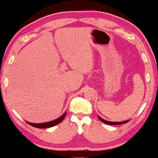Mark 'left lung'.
Returning a JSON list of instances; mask_svg holds the SVG:
<instances>
[{
	"label": "left lung",
	"mask_w": 158,
	"mask_h": 158,
	"mask_svg": "<svg viewBox=\"0 0 158 158\" xmlns=\"http://www.w3.org/2000/svg\"><path fill=\"white\" fill-rule=\"evenodd\" d=\"M99 117V120L101 121V122L106 123V124H108V125H121V124H125V123H128L129 120H126V121H124V122H109V121H107V120H105V119H103L102 118H101L100 117Z\"/></svg>",
	"instance_id": "left-lung-1"
}]
</instances>
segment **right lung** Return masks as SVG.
<instances>
[{
	"label": "right lung",
	"mask_w": 158,
	"mask_h": 158,
	"mask_svg": "<svg viewBox=\"0 0 158 158\" xmlns=\"http://www.w3.org/2000/svg\"><path fill=\"white\" fill-rule=\"evenodd\" d=\"M65 116H66V113L63 114L62 115H61L60 117H59L58 119H54V120H52V121H50V122H48V123H32L30 122H27V123H28L29 125H30V126L35 127V128H50V127L55 126H56V125L59 124V123H60L61 121L64 119Z\"/></svg>",
	"instance_id": "obj_1"
}]
</instances>
